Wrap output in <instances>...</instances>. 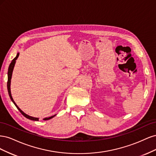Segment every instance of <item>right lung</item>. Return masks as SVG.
Instances as JSON below:
<instances>
[{"instance_id":"obj_1","label":"right lung","mask_w":156,"mask_h":156,"mask_svg":"<svg viewBox=\"0 0 156 156\" xmlns=\"http://www.w3.org/2000/svg\"><path fill=\"white\" fill-rule=\"evenodd\" d=\"M19 55H20V53H17V55L15 58H14L12 62L10 63V66H9V68H8V82H7V88H8V94H9V96H10V98L11 99V100L12 101V102L14 103V105H15L16 106V107L17 108V109L20 111V112L21 113V114L24 116L25 117H26L27 119H30L31 120H35V121H38L39 120V119L38 118H35V117H32V116H30L29 115H28L27 114H25V113L23 112V111L21 110V108H20V107H19L17 105L16 103H15V101H13V98H12V94H11V91H10V84H11V79H12V72H13V68H14V66H15V64H16V60L17 59ZM55 116H56V115L52 116H50V117H48V118H45V119H44V120H48L49 119H51L52 118H53Z\"/></svg>"}]
</instances>
